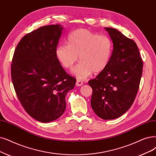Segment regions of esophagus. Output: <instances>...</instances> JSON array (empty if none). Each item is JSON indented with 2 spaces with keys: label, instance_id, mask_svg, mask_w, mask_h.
I'll use <instances>...</instances> for the list:
<instances>
[{
  "label": "esophagus",
  "instance_id": "34e87169",
  "mask_svg": "<svg viewBox=\"0 0 156 156\" xmlns=\"http://www.w3.org/2000/svg\"><path fill=\"white\" fill-rule=\"evenodd\" d=\"M83 85V82L80 81V80H77V81H76V85L78 86H78H81V85Z\"/></svg>",
  "mask_w": 156,
  "mask_h": 156
}]
</instances>
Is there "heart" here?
Masks as SVG:
<instances>
[{
  "label": "heart",
  "mask_w": 156,
  "mask_h": 156,
  "mask_svg": "<svg viewBox=\"0 0 156 156\" xmlns=\"http://www.w3.org/2000/svg\"><path fill=\"white\" fill-rule=\"evenodd\" d=\"M67 45H58L55 55L62 67L71 69L78 80L87 79L93 73L102 72L111 60L113 45L107 36L98 35L86 29H78L69 34Z\"/></svg>",
  "instance_id": "heart-1"
}]
</instances>
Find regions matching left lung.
<instances>
[{"label": "left lung", "instance_id": "8db88e82", "mask_svg": "<svg viewBox=\"0 0 156 156\" xmlns=\"http://www.w3.org/2000/svg\"><path fill=\"white\" fill-rule=\"evenodd\" d=\"M113 51L107 67L89 84L93 89L90 104L98 116L113 119L122 116L136 96L143 61L136 42L116 29L105 27Z\"/></svg>", "mask_w": 156, "mask_h": 156}]
</instances>
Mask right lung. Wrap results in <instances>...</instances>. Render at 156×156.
Returning <instances> with one entry per match:
<instances>
[{"instance_id":"obj_1","label":"right lung","mask_w":156,"mask_h":156,"mask_svg":"<svg viewBox=\"0 0 156 156\" xmlns=\"http://www.w3.org/2000/svg\"><path fill=\"white\" fill-rule=\"evenodd\" d=\"M63 29L59 24L45 26L27 34L13 57L11 73L16 94L27 114L40 122L62 116L66 96L76 83L55 55Z\"/></svg>"}]
</instances>
